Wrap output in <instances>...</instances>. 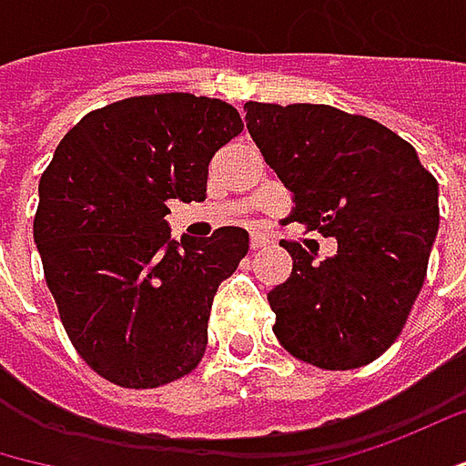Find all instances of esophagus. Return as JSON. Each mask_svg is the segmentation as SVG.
I'll list each match as a JSON object with an SVG mask.
<instances>
[{
	"instance_id": "esophagus-1",
	"label": "esophagus",
	"mask_w": 466,
	"mask_h": 466,
	"mask_svg": "<svg viewBox=\"0 0 466 466\" xmlns=\"http://www.w3.org/2000/svg\"><path fill=\"white\" fill-rule=\"evenodd\" d=\"M266 245H271V239H268L266 234H263V232L250 234V248H253V250H258V248H266Z\"/></svg>"
}]
</instances>
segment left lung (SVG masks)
Instances as JSON below:
<instances>
[{"instance_id": "obj_1", "label": "left lung", "mask_w": 466, "mask_h": 466, "mask_svg": "<svg viewBox=\"0 0 466 466\" xmlns=\"http://www.w3.org/2000/svg\"><path fill=\"white\" fill-rule=\"evenodd\" d=\"M263 160L292 192L288 221L338 239L314 260L285 242L289 277L268 292L289 356L345 371L380 359L411 314L438 234V181L388 126L329 105L245 102Z\"/></svg>"}]
</instances>
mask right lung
Masks as SVG:
<instances>
[{"label": "right lung", "mask_w": 466, "mask_h": 466, "mask_svg": "<svg viewBox=\"0 0 466 466\" xmlns=\"http://www.w3.org/2000/svg\"><path fill=\"white\" fill-rule=\"evenodd\" d=\"M229 102L126 96L70 128L39 181L34 239L76 353L147 390L198 370L218 285L250 250L239 227L168 237L171 200H206L208 163L242 131Z\"/></svg>", "instance_id": "1"}]
</instances>
